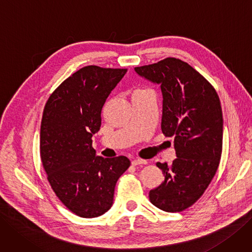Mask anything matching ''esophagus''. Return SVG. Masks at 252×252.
<instances>
[{
	"label": "esophagus",
	"mask_w": 252,
	"mask_h": 252,
	"mask_svg": "<svg viewBox=\"0 0 252 252\" xmlns=\"http://www.w3.org/2000/svg\"><path fill=\"white\" fill-rule=\"evenodd\" d=\"M147 161L146 160H142V159H134L132 161V165L133 166H137V165H144L146 164Z\"/></svg>",
	"instance_id": "34e87169"
}]
</instances>
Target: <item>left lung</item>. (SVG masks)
I'll return each instance as SVG.
<instances>
[{
	"instance_id": "1",
	"label": "left lung",
	"mask_w": 252,
	"mask_h": 252,
	"mask_svg": "<svg viewBox=\"0 0 252 252\" xmlns=\"http://www.w3.org/2000/svg\"><path fill=\"white\" fill-rule=\"evenodd\" d=\"M163 94L161 128L174 138L176 159L158 162L165 179L150 191L151 202L165 212H182L206 191L219 166L223 118L216 90L188 63L176 58L135 67Z\"/></svg>"
}]
</instances>
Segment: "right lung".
Instances as JSON below:
<instances>
[{"label":"right lung","instance_id":"obj_1","mask_svg":"<svg viewBox=\"0 0 252 252\" xmlns=\"http://www.w3.org/2000/svg\"><path fill=\"white\" fill-rule=\"evenodd\" d=\"M126 69L88 65L56 89L43 110L40 158L58 198L83 218L105 214L115 186L131 162L125 156H96L91 138L99 131L101 109Z\"/></svg>","mask_w":252,"mask_h":252}]
</instances>
